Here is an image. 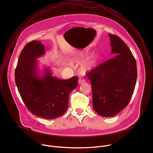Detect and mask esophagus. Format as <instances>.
I'll list each match as a JSON object with an SVG mask.
<instances>
[{
    "label": "esophagus",
    "instance_id": "esophagus-1",
    "mask_svg": "<svg viewBox=\"0 0 153 153\" xmlns=\"http://www.w3.org/2000/svg\"><path fill=\"white\" fill-rule=\"evenodd\" d=\"M85 82V79H81V78H79L78 79V83L79 84H82L83 83H84Z\"/></svg>",
    "mask_w": 153,
    "mask_h": 153
}]
</instances>
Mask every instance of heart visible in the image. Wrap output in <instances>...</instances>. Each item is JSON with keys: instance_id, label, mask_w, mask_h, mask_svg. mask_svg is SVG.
Returning <instances> with one entry per match:
<instances>
[{"instance_id": "b5f03b06", "label": "heart", "mask_w": 153, "mask_h": 153, "mask_svg": "<svg viewBox=\"0 0 153 153\" xmlns=\"http://www.w3.org/2000/svg\"><path fill=\"white\" fill-rule=\"evenodd\" d=\"M88 54V51H84L81 52V56H86ZM98 61V56H93L89 61H88L87 62L85 63L81 66V70L85 72H89L91 71L97 65Z\"/></svg>"}]
</instances>
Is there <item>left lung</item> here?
<instances>
[{
    "label": "left lung",
    "instance_id": "8db88e82",
    "mask_svg": "<svg viewBox=\"0 0 153 153\" xmlns=\"http://www.w3.org/2000/svg\"><path fill=\"white\" fill-rule=\"evenodd\" d=\"M112 58L88 74L92 91L94 109L110 117L126 107L134 92L137 69L130 49L118 36L108 33Z\"/></svg>",
    "mask_w": 153,
    "mask_h": 153
}]
</instances>
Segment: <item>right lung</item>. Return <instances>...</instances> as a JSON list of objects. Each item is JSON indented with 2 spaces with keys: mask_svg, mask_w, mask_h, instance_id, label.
Instances as JSON below:
<instances>
[{
  "mask_svg": "<svg viewBox=\"0 0 153 153\" xmlns=\"http://www.w3.org/2000/svg\"><path fill=\"white\" fill-rule=\"evenodd\" d=\"M45 53L44 45L33 41L22 49L16 66L15 82L23 101L33 114L45 119L61 117L68 109L70 92L78 85V76L60 79L50 67L41 72L37 58Z\"/></svg>",
  "mask_w": 153,
  "mask_h": 153,
  "instance_id": "obj_1",
  "label": "right lung"
}]
</instances>
